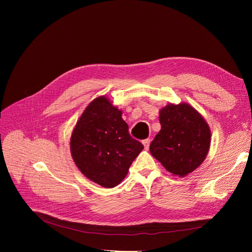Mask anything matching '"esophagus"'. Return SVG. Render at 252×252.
I'll return each instance as SVG.
<instances>
[{
	"label": "esophagus",
	"mask_w": 252,
	"mask_h": 252,
	"mask_svg": "<svg viewBox=\"0 0 252 252\" xmlns=\"http://www.w3.org/2000/svg\"><path fill=\"white\" fill-rule=\"evenodd\" d=\"M143 145H144L145 149L148 150V148H149V145H150V139H146V140H144V141H143Z\"/></svg>",
	"instance_id": "34e87169"
}]
</instances>
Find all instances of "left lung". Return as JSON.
I'll use <instances>...</instances> for the list:
<instances>
[{"label":"left lung","mask_w":252,"mask_h":252,"mask_svg":"<svg viewBox=\"0 0 252 252\" xmlns=\"http://www.w3.org/2000/svg\"><path fill=\"white\" fill-rule=\"evenodd\" d=\"M158 120L161 130L150 144V154L167 171L185 177L207 157L211 140L207 122L187 103L166 105Z\"/></svg>","instance_id":"1"}]
</instances>
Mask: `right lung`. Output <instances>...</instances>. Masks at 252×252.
I'll use <instances>...</instances> for the list:
<instances>
[{"instance_id": "right-lung-1", "label": "right lung", "mask_w": 252, "mask_h": 252, "mask_svg": "<svg viewBox=\"0 0 252 252\" xmlns=\"http://www.w3.org/2000/svg\"><path fill=\"white\" fill-rule=\"evenodd\" d=\"M144 146L131 138L122 110L102 95L84 110L71 133L73 161L87 179L105 188L119 185Z\"/></svg>"}]
</instances>
